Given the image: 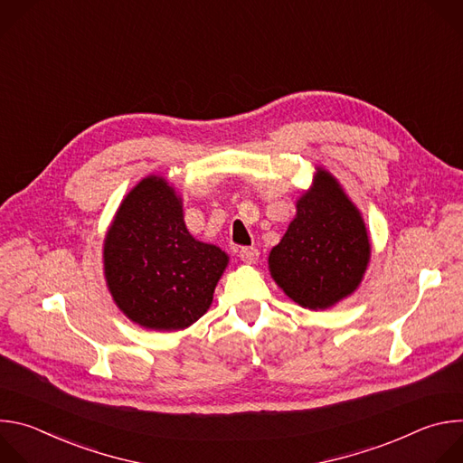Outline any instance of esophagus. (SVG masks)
Listing matches in <instances>:
<instances>
[{
	"instance_id": "esophagus-1",
	"label": "esophagus",
	"mask_w": 463,
	"mask_h": 463,
	"mask_svg": "<svg viewBox=\"0 0 463 463\" xmlns=\"http://www.w3.org/2000/svg\"><path fill=\"white\" fill-rule=\"evenodd\" d=\"M240 258H241V261L243 263H256V260H258V249H254V247H241L240 249Z\"/></svg>"
}]
</instances>
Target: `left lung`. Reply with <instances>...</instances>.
<instances>
[{"label": "left lung", "instance_id": "left-lung-1", "mask_svg": "<svg viewBox=\"0 0 463 463\" xmlns=\"http://www.w3.org/2000/svg\"><path fill=\"white\" fill-rule=\"evenodd\" d=\"M370 236L361 211L341 183L317 166L297 200V214L269 252L277 286L306 309H327L350 297L370 263Z\"/></svg>", "mask_w": 463, "mask_h": 463}]
</instances>
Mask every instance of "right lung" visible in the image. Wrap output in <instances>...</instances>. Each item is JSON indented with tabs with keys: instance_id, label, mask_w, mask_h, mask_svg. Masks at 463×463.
Wrapping results in <instances>:
<instances>
[{
	"instance_id": "add662e5",
	"label": "right lung",
	"mask_w": 463,
	"mask_h": 463,
	"mask_svg": "<svg viewBox=\"0 0 463 463\" xmlns=\"http://www.w3.org/2000/svg\"><path fill=\"white\" fill-rule=\"evenodd\" d=\"M102 260L117 307L157 332H177L202 318L229 266L225 250L188 232L181 195L163 175H146L124 195Z\"/></svg>"
}]
</instances>
